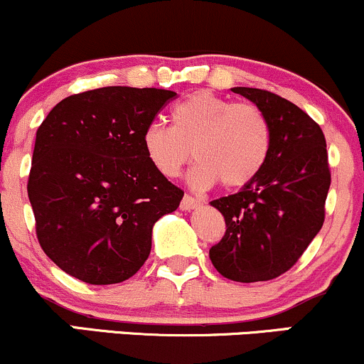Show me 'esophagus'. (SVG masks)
Listing matches in <instances>:
<instances>
[{"label":"esophagus","mask_w":364,"mask_h":364,"mask_svg":"<svg viewBox=\"0 0 364 364\" xmlns=\"http://www.w3.org/2000/svg\"><path fill=\"white\" fill-rule=\"evenodd\" d=\"M199 204H201V201H198V199L193 198V196L186 194V196H183L182 203H181V210L182 211H191V210H194V208H198Z\"/></svg>","instance_id":"esophagus-1"}]
</instances>
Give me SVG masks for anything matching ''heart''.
<instances>
[{
  "mask_svg": "<svg viewBox=\"0 0 364 364\" xmlns=\"http://www.w3.org/2000/svg\"><path fill=\"white\" fill-rule=\"evenodd\" d=\"M171 125L151 124L142 132V149L158 173L175 178L194 158L189 175L196 189L222 182L227 189L251 183L267 165L272 125L251 103H234L211 91L189 94L171 106Z\"/></svg>",
  "mask_w": 364,
  "mask_h": 364,
  "instance_id": "b5f03b06",
  "label": "heart"
}]
</instances>
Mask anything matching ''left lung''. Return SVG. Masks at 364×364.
<instances>
[{"label": "left lung", "mask_w": 364, "mask_h": 364, "mask_svg": "<svg viewBox=\"0 0 364 364\" xmlns=\"http://www.w3.org/2000/svg\"><path fill=\"white\" fill-rule=\"evenodd\" d=\"M232 91L263 109L273 136L258 177L210 203L227 225L210 249L211 263L225 279L249 284L287 272L320 232L330 170L323 132L299 106L263 89Z\"/></svg>", "instance_id": "left-lung-1"}]
</instances>
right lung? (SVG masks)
Returning a JSON list of instances; mask_svg holds the SVG:
<instances>
[{
    "label": "right lung",
    "instance_id": "obj_1",
    "mask_svg": "<svg viewBox=\"0 0 364 364\" xmlns=\"http://www.w3.org/2000/svg\"><path fill=\"white\" fill-rule=\"evenodd\" d=\"M173 91L92 89L65 97L36 134L27 193L46 256L92 285L136 275L153 227L183 191L153 168L142 132Z\"/></svg>",
    "mask_w": 364,
    "mask_h": 364
}]
</instances>
